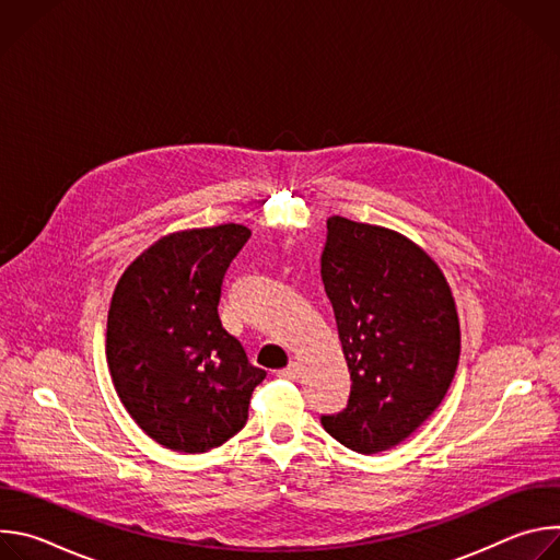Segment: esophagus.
<instances>
[{
  "label": "esophagus",
  "instance_id": "esophagus-1",
  "mask_svg": "<svg viewBox=\"0 0 560 560\" xmlns=\"http://www.w3.org/2000/svg\"><path fill=\"white\" fill-rule=\"evenodd\" d=\"M279 374H281V376H285V378H299L301 368H299V363H290V365H288V368H283Z\"/></svg>",
  "mask_w": 560,
  "mask_h": 560
}]
</instances>
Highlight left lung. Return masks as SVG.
Returning a JSON list of instances; mask_svg holds the SVG:
<instances>
[{
    "instance_id": "8db88e82",
    "label": "left lung",
    "mask_w": 560,
    "mask_h": 560,
    "mask_svg": "<svg viewBox=\"0 0 560 560\" xmlns=\"http://www.w3.org/2000/svg\"><path fill=\"white\" fill-rule=\"evenodd\" d=\"M322 279L350 370L348 406L322 425L376 454L406 441L443 401L460 330L439 266L394 230L328 219Z\"/></svg>"
}]
</instances>
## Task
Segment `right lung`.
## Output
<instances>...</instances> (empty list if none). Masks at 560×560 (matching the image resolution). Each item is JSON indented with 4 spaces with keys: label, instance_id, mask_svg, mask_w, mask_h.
I'll return each instance as SVG.
<instances>
[{
    "label": "right lung",
    "instance_id": "right-lung-1",
    "mask_svg": "<svg viewBox=\"0 0 560 560\" xmlns=\"http://www.w3.org/2000/svg\"><path fill=\"white\" fill-rule=\"evenodd\" d=\"M250 238L238 223L159 238L121 275L108 312L106 359L137 425L159 445L208 452L248 421L266 370L219 318L225 270Z\"/></svg>",
    "mask_w": 560,
    "mask_h": 560
}]
</instances>
